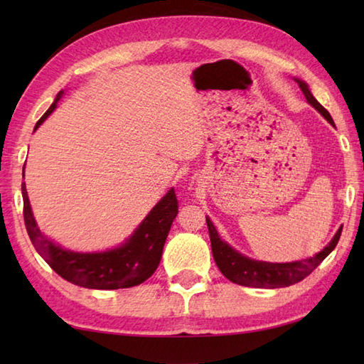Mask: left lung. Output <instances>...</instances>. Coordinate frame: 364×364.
I'll use <instances>...</instances> for the list:
<instances>
[{
	"label": "left lung",
	"mask_w": 364,
	"mask_h": 364,
	"mask_svg": "<svg viewBox=\"0 0 364 364\" xmlns=\"http://www.w3.org/2000/svg\"><path fill=\"white\" fill-rule=\"evenodd\" d=\"M294 80L297 81L299 87L301 89V92H304L306 102L310 103L314 109L330 123L331 127H335V122L331 119V115L328 114L326 107H323L318 100L313 97L308 84L299 78H294ZM206 223H208V231H210V237H211L213 257H214L215 264H218V267L220 269V272L225 275L230 282L237 283L241 286H250V288H270V289L282 288V286H291L294 283L301 282L305 277L310 275L313 270L328 257L331 250L335 249L343 231V228H339L336 231V235L331 237V241L311 258L291 261V262H267V261L249 258L241 252L235 250L233 247L223 241V239L219 236L218 230H215V227L213 225L210 218H206Z\"/></svg>",
	"instance_id": "8db88e82"
}]
</instances>
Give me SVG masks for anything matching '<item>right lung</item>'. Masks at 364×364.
<instances>
[{
    "label": "right lung",
    "instance_id": "obj_1",
    "mask_svg": "<svg viewBox=\"0 0 364 364\" xmlns=\"http://www.w3.org/2000/svg\"><path fill=\"white\" fill-rule=\"evenodd\" d=\"M63 95L64 90H60L48 111L36 123L34 131L56 109ZM21 196L26 231L38 255L64 280L89 289L131 288L150 278L159 266L167 235L178 214V200L172 188L151 208L125 242L105 252H73L54 242L38 228L25 183H21Z\"/></svg>",
    "mask_w": 364,
    "mask_h": 364
}]
</instances>
